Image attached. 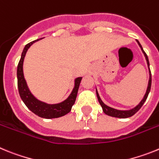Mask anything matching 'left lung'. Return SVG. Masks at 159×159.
<instances>
[{
  "mask_svg": "<svg viewBox=\"0 0 159 159\" xmlns=\"http://www.w3.org/2000/svg\"><path fill=\"white\" fill-rule=\"evenodd\" d=\"M136 41L138 42V43H139V47L141 48L142 52H143V54H144V56H145L146 60H147V65H148V67H149V66H150V64H149V60H148V57H147V55L146 54L145 52L143 51V47H142V45L140 44L139 42V40H136ZM149 73H150V79H149L148 87H147V92H146L145 95H144V97H143V99H142L141 102H139V104L137 105L135 107L133 108V109H131V110H128V111L116 110V109H114V108L107 106L104 102L101 100L100 97H99V93H98V92H97V90H96L97 98H98V100H99V104H100L101 107H102L103 112H104L106 115H107V116H112V117H116V118H122V119H125V118H128V117H130V116H134V114H135L136 112H137L139 110L140 108L142 107V106H143V103L145 102V101L147 100V96H148V95H149V92H150V91H151V70H150V67H149Z\"/></svg>",
  "mask_w": 159,
  "mask_h": 159,
  "instance_id": "8db88e82",
  "label": "left lung"
}]
</instances>
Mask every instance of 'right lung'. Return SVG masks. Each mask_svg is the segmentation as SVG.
I'll return each mask as SVG.
<instances>
[{
	"mask_svg": "<svg viewBox=\"0 0 159 159\" xmlns=\"http://www.w3.org/2000/svg\"><path fill=\"white\" fill-rule=\"evenodd\" d=\"M38 40H39V39L30 42L25 45V48L22 52L21 57H20V60L19 61V64H18L16 75H17V86L20 96L23 100V102H25L26 107L36 116H40L41 118H44V119H54V118L61 117V116H65L66 114L69 113L71 111V107L75 102L79 87L80 84L82 77H78V78L75 79V87L73 88L71 95L64 102L57 103V104H48V103L41 102V101L36 99L29 91L26 81L25 80V77H24L23 62L28 49L29 48V47L32 45V43H35L36 41H38Z\"/></svg>",
	"mask_w": 159,
	"mask_h": 159,
	"instance_id": "obj_1",
	"label": "right lung"
}]
</instances>
